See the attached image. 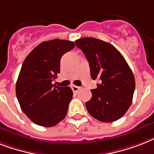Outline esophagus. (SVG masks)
I'll return each instance as SVG.
<instances>
[{"instance_id": "1", "label": "esophagus", "mask_w": 154, "mask_h": 154, "mask_svg": "<svg viewBox=\"0 0 154 154\" xmlns=\"http://www.w3.org/2000/svg\"><path fill=\"white\" fill-rule=\"evenodd\" d=\"M71 88H72V90L74 92V93H77V92H78L80 89V87L76 86V85H72V86H71Z\"/></svg>"}]
</instances>
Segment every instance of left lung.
<instances>
[{
  "label": "left lung",
  "mask_w": 154,
  "mask_h": 154,
  "mask_svg": "<svg viewBox=\"0 0 154 154\" xmlns=\"http://www.w3.org/2000/svg\"><path fill=\"white\" fill-rule=\"evenodd\" d=\"M89 61L93 80L97 88L92 89V98L85 103L92 117L102 122L120 119L133 100L135 79L131 69L113 45L94 37L76 41Z\"/></svg>",
  "instance_id": "obj_1"
}]
</instances>
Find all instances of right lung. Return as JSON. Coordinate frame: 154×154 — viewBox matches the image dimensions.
Segmentation results:
<instances>
[{"instance_id": "right-lung-1", "label": "right lung", "mask_w": 154, "mask_h": 154, "mask_svg": "<svg viewBox=\"0 0 154 154\" xmlns=\"http://www.w3.org/2000/svg\"><path fill=\"white\" fill-rule=\"evenodd\" d=\"M75 47L74 42L54 39L38 45L26 57L16 84L22 111L33 123L52 127L67 114L72 98L69 87L52 84L60 72V58Z\"/></svg>"}]
</instances>
